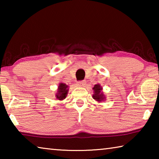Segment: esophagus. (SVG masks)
<instances>
[{
	"instance_id": "esophagus-1",
	"label": "esophagus",
	"mask_w": 159,
	"mask_h": 159,
	"mask_svg": "<svg viewBox=\"0 0 159 159\" xmlns=\"http://www.w3.org/2000/svg\"><path fill=\"white\" fill-rule=\"evenodd\" d=\"M85 80H82V81H79L77 83V85L78 86H79V87H84V85H85Z\"/></svg>"
}]
</instances>
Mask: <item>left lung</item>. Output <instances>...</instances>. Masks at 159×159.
Returning <instances> with one entry per match:
<instances>
[{
  "label": "left lung",
  "instance_id": "8db88e82",
  "mask_svg": "<svg viewBox=\"0 0 159 159\" xmlns=\"http://www.w3.org/2000/svg\"><path fill=\"white\" fill-rule=\"evenodd\" d=\"M93 90L94 91V93L93 95V98L96 100L98 102H104V100H106V97L104 95V94L103 93V88L101 86V85L99 83H98L94 85V87L93 88Z\"/></svg>",
  "mask_w": 159,
  "mask_h": 159
}]
</instances>
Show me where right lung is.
Wrapping results in <instances>:
<instances>
[{
  "label": "right lung",
  "instance_id": "obj_1",
  "mask_svg": "<svg viewBox=\"0 0 159 159\" xmlns=\"http://www.w3.org/2000/svg\"><path fill=\"white\" fill-rule=\"evenodd\" d=\"M68 92L69 86L64 83H60L57 88V91L55 94V98L58 100H63L66 98Z\"/></svg>",
  "mask_w": 159,
  "mask_h": 159
}]
</instances>
